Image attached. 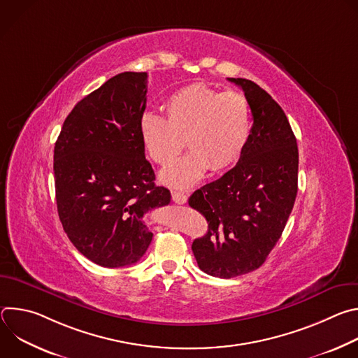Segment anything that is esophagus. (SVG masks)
Returning a JSON list of instances; mask_svg holds the SVG:
<instances>
[{"mask_svg": "<svg viewBox=\"0 0 358 358\" xmlns=\"http://www.w3.org/2000/svg\"><path fill=\"white\" fill-rule=\"evenodd\" d=\"M171 198H173V201L176 202V203H185L187 202V195L184 194V192H181V191H173L171 192Z\"/></svg>", "mask_w": 358, "mask_h": 358, "instance_id": "1", "label": "esophagus"}]
</instances>
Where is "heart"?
<instances>
[{"label": "heart", "mask_w": 358, "mask_h": 358, "mask_svg": "<svg viewBox=\"0 0 358 358\" xmlns=\"http://www.w3.org/2000/svg\"><path fill=\"white\" fill-rule=\"evenodd\" d=\"M248 99L238 92H220L194 83L174 92L166 101V119L144 112L138 120L140 140L150 160L169 164L185 143L187 155L160 174L162 182L185 188L211 171L221 173L242 157L250 136Z\"/></svg>", "instance_id": "heart-1"}]
</instances>
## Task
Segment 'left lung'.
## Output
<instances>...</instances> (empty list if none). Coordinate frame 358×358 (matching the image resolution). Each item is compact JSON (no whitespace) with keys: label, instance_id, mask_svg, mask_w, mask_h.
<instances>
[{"label":"left lung","instance_id":"left-lung-1","mask_svg":"<svg viewBox=\"0 0 358 358\" xmlns=\"http://www.w3.org/2000/svg\"><path fill=\"white\" fill-rule=\"evenodd\" d=\"M249 101L253 124L242 157L188 199L208 222L192 242L201 271L229 279L262 266L279 241L297 195L299 151L282 108L255 82L228 78Z\"/></svg>","mask_w":358,"mask_h":358}]
</instances>
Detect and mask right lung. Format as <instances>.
<instances>
[{"label":"right lung","instance_id":"add662e5","mask_svg":"<svg viewBox=\"0 0 358 358\" xmlns=\"http://www.w3.org/2000/svg\"><path fill=\"white\" fill-rule=\"evenodd\" d=\"M145 101L147 73H119L78 101L55 143L59 220L83 257L105 268L140 261L152 239L144 214L171 199L144 156Z\"/></svg>","mask_w":358,"mask_h":358}]
</instances>
